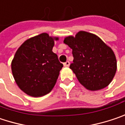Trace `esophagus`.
<instances>
[{"label": "esophagus", "instance_id": "1", "mask_svg": "<svg viewBox=\"0 0 125 125\" xmlns=\"http://www.w3.org/2000/svg\"><path fill=\"white\" fill-rule=\"evenodd\" d=\"M70 65V62L69 61H66L65 63H63V66H69Z\"/></svg>", "mask_w": 125, "mask_h": 125}]
</instances>
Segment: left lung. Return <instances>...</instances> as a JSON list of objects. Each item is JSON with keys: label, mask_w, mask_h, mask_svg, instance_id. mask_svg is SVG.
<instances>
[{"label": "left lung", "mask_w": 125, "mask_h": 125, "mask_svg": "<svg viewBox=\"0 0 125 125\" xmlns=\"http://www.w3.org/2000/svg\"><path fill=\"white\" fill-rule=\"evenodd\" d=\"M64 44L72 49L73 56L70 69L78 81L91 91L104 88L112 81L117 70L115 54L95 34L81 31L66 37Z\"/></svg>", "instance_id": "left-lung-1"}]
</instances>
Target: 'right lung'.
<instances>
[{
  "label": "right lung",
  "mask_w": 125,
  "mask_h": 125,
  "mask_svg": "<svg viewBox=\"0 0 125 125\" xmlns=\"http://www.w3.org/2000/svg\"><path fill=\"white\" fill-rule=\"evenodd\" d=\"M54 40L42 33L26 40L12 62L13 77L19 88L27 95L41 97L52 90L63 64L52 52Z\"/></svg>",
  "instance_id": "obj_1"
}]
</instances>
